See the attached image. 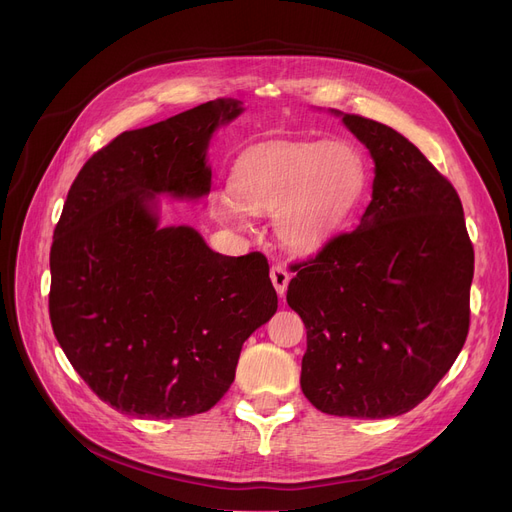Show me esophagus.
<instances>
[{
  "instance_id": "esophagus-1",
  "label": "esophagus",
  "mask_w": 512,
  "mask_h": 512,
  "mask_svg": "<svg viewBox=\"0 0 512 512\" xmlns=\"http://www.w3.org/2000/svg\"><path fill=\"white\" fill-rule=\"evenodd\" d=\"M270 278H272V282H274V288H276V292L282 294L286 292V288H288V282H290V272L286 270L284 265H272V270H270Z\"/></svg>"
}]
</instances>
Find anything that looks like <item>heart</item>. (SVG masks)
I'll return each mask as SVG.
<instances>
[{
	"label": "heart",
	"instance_id": "1",
	"mask_svg": "<svg viewBox=\"0 0 512 512\" xmlns=\"http://www.w3.org/2000/svg\"><path fill=\"white\" fill-rule=\"evenodd\" d=\"M365 182L359 153L340 141H284L242 155L230 174V193L213 195L209 211L245 228V213H274V228L294 249H311L334 234L355 207Z\"/></svg>",
	"mask_w": 512,
	"mask_h": 512
}]
</instances>
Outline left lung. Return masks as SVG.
Returning a JSON list of instances; mask_svg holds the SVG:
<instances>
[{"mask_svg": "<svg viewBox=\"0 0 512 512\" xmlns=\"http://www.w3.org/2000/svg\"><path fill=\"white\" fill-rule=\"evenodd\" d=\"M334 114L373 157L371 203L355 230L290 265L286 301L307 328L311 405L386 419L415 409L459 357L475 255L450 180L394 128Z\"/></svg>", "mask_w": 512, "mask_h": 512, "instance_id": "left-lung-1", "label": "left lung"}]
</instances>
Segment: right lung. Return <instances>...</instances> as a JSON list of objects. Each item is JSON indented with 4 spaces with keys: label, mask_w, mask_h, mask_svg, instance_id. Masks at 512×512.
Returning <instances> with one entry per match:
<instances>
[{
    "label": "right lung",
    "mask_w": 512,
    "mask_h": 512,
    "mask_svg": "<svg viewBox=\"0 0 512 512\" xmlns=\"http://www.w3.org/2000/svg\"><path fill=\"white\" fill-rule=\"evenodd\" d=\"M240 101L201 103L128 130L72 182L49 253V319L87 386L116 411H209L245 340L278 309L265 255L211 251L191 226H159V197L209 193L207 147Z\"/></svg>",
    "instance_id": "obj_1"
}]
</instances>
